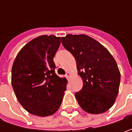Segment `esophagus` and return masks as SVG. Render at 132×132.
Segmentation results:
<instances>
[{"instance_id": "1", "label": "esophagus", "mask_w": 132, "mask_h": 132, "mask_svg": "<svg viewBox=\"0 0 132 132\" xmlns=\"http://www.w3.org/2000/svg\"><path fill=\"white\" fill-rule=\"evenodd\" d=\"M70 76V73L69 72H68V73H66V75H65V76H66L67 78H69V76Z\"/></svg>"}]
</instances>
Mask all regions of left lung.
<instances>
[{"mask_svg": "<svg viewBox=\"0 0 132 132\" xmlns=\"http://www.w3.org/2000/svg\"><path fill=\"white\" fill-rule=\"evenodd\" d=\"M63 46L74 56L83 87L75 94L80 106L90 114H101L114 104L118 94L120 73L107 49L92 37L68 34Z\"/></svg>", "mask_w": 132, "mask_h": 132, "instance_id": "1", "label": "left lung"}]
</instances>
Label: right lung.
<instances>
[{
	"label": "right lung",
	"instance_id": "1",
	"mask_svg": "<svg viewBox=\"0 0 132 132\" xmlns=\"http://www.w3.org/2000/svg\"><path fill=\"white\" fill-rule=\"evenodd\" d=\"M61 43L54 35H43L30 41L18 53L12 69V84L20 104L40 117L59 108L67 80L55 73L53 57Z\"/></svg>",
	"mask_w": 132,
	"mask_h": 132
}]
</instances>
